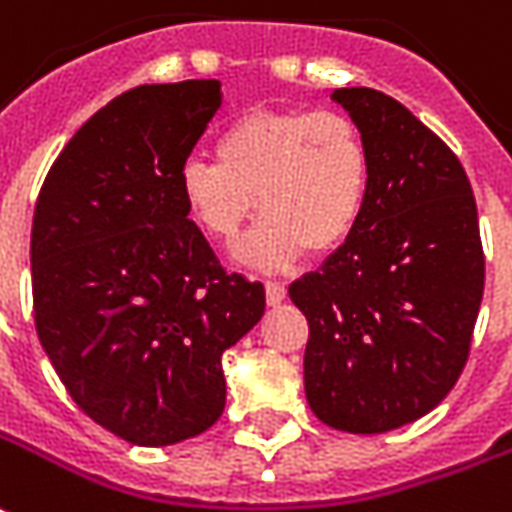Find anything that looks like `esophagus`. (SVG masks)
Listing matches in <instances>:
<instances>
[{"label":"esophagus","instance_id":"esophagus-1","mask_svg":"<svg viewBox=\"0 0 512 512\" xmlns=\"http://www.w3.org/2000/svg\"><path fill=\"white\" fill-rule=\"evenodd\" d=\"M285 285H282V282H277V280H268L266 282V299H268V305L271 307H277L282 302V299H285Z\"/></svg>","mask_w":512,"mask_h":512}]
</instances>
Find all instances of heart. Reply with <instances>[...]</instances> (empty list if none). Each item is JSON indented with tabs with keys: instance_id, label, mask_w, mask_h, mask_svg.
Segmentation results:
<instances>
[{
	"instance_id": "1",
	"label": "heart",
	"mask_w": 512,
	"mask_h": 512,
	"mask_svg": "<svg viewBox=\"0 0 512 512\" xmlns=\"http://www.w3.org/2000/svg\"><path fill=\"white\" fill-rule=\"evenodd\" d=\"M219 163L191 157L180 199L196 230L232 244L249 216H263L238 257L280 268L341 246L363 219L371 191V149L355 121L335 110L255 107L216 138Z\"/></svg>"
}]
</instances>
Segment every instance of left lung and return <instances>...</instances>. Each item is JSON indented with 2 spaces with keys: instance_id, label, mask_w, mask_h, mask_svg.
Here are the masks:
<instances>
[{
  "instance_id": "1",
  "label": "left lung",
  "mask_w": 512,
  "mask_h": 512,
  "mask_svg": "<svg viewBox=\"0 0 512 512\" xmlns=\"http://www.w3.org/2000/svg\"><path fill=\"white\" fill-rule=\"evenodd\" d=\"M371 149L355 232L291 282L307 318V405L335 430L377 435L455 388L485 288L477 202L457 155L402 102L335 88Z\"/></svg>"
}]
</instances>
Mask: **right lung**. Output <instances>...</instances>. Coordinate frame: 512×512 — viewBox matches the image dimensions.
<instances>
[{"instance_id": "add662e5", "label": "right lung", "mask_w": 512, "mask_h": 512, "mask_svg": "<svg viewBox=\"0 0 512 512\" xmlns=\"http://www.w3.org/2000/svg\"><path fill=\"white\" fill-rule=\"evenodd\" d=\"M219 107V80L116 96L63 146L32 216L41 346L82 413L138 446L219 421L221 355L266 310V288L221 268L180 199Z\"/></svg>"}]
</instances>
